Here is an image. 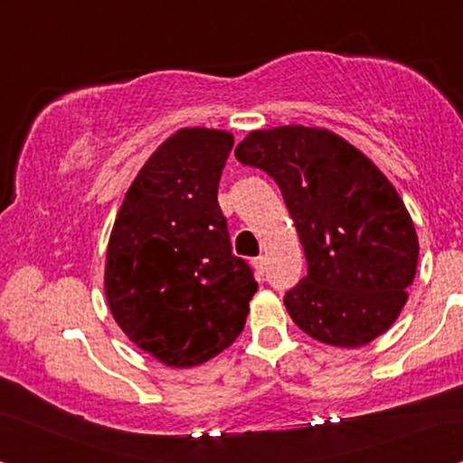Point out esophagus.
Returning <instances> with one entry per match:
<instances>
[{
    "label": "esophagus",
    "mask_w": 463,
    "mask_h": 463,
    "mask_svg": "<svg viewBox=\"0 0 463 463\" xmlns=\"http://www.w3.org/2000/svg\"><path fill=\"white\" fill-rule=\"evenodd\" d=\"M252 265H255V269L259 271V274H263V271H265V257H255V259H252Z\"/></svg>",
    "instance_id": "obj_1"
}]
</instances>
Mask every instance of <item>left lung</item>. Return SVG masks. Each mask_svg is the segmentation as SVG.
<instances>
[{
	"label": "left lung",
	"mask_w": 463,
	"mask_h": 463,
	"mask_svg": "<svg viewBox=\"0 0 463 463\" xmlns=\"http://www.w3.org/2000/svg\"><path fill=\"white\" fill-rule=\"evenodd\" d=\"M238 162L280 187L307 261V276L284 295L309 337L360 347L388 331L417 269V233L382 170L328 130L282 126L255 130Z\"/></svg>",
	"instance_id": "8db88e82"
}]
</instances>
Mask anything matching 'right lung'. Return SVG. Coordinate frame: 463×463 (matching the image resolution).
<instances>
[{"label": "right lung", "mask_w": 463, "mask_h": 463, "mask_svg": "<svg viewBox=\"0 0 463 463\" xmlns=\"http://www.w3.org/2000/svg\"><path fill=\"white\" fill-rule=\"evenodd\" d=\"M232 147L230 132L208 128L162 143L132 181L107 249L113 318L132 344L176 369L232 345L257 293L217 200Z\"/></svg>", "instance_id": "obj_1"}]
</instances>
